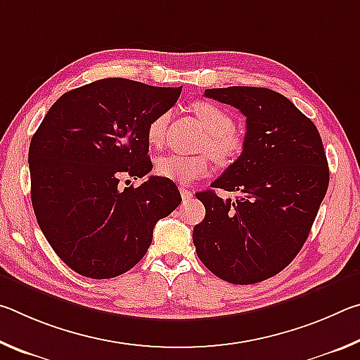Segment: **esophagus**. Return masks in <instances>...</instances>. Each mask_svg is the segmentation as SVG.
<instances>
[{"label": "esophagus", "instance_id": "34e87169", "mask_svg": "<svg viewBox=\"0 0 360 360\" xmlns=\"http://www.w3.org/2000/svg\"><path fill=\"white\" fill-rule=\"evenodd\" d=\"M179 192H181L182 200H191L193 197V192L188 191L187 187H179Z\"/></svg>", "mask_w": 360, "mask_h": 360}]
</instances>
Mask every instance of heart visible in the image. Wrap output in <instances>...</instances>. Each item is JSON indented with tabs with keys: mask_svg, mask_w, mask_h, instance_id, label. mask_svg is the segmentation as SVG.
I'll return each mask as SVG.
<instances>
[{
	"mask_svg": "<svg viewBox=\"0 0 360 360\" xmlns=\"http://www.w3.org/2000/svg\"><path fill=\"white\" fill-rule=\"evenodd\" d=\"M192 112L198 119L200 125L208 133V141L203 148L222 165H230L238 160L245 150V139L236 133L235 120L224 108L210 101H197L192 105ZM168 124V114H158L152 119L146 130L148 143L154 148L162 146L165 139ZM210 168V160L206 155H184L167 154L158 158L155 163L157 173L176 182H191L202 178Z\"/></svg>",
	"mask_w": 360,
	"mask_h": 360,
	"instance_id": "b5f03b06",
	"label": "heart"
}]
</instances>
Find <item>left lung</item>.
Wrapping results in <instances>:
<instances>
[{
    "instance_id": "obj_1",
    "label": "left lung",
    "mask_w": 360,
    "mask_h": 360,
    "mask_svg": "<svg viewBox=\"0 0 360 360\" xmlns=\"http://www.w3.org/2000/svg\"><path fill=\"white\" fill-rule=\"evenodd\" d=\"M246 117L245 150L197 193L206 214L193 227L198 259L217 278L254 284L284 270L307 241L328 187V163L316 125L294 103L264 87L206 89Z\"/></svg>"
}]
</instances>
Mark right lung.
<instances>
[{"instance_id":"right-lung-1","label":"right lung","mask_w":360,"mask_h":360,"mask_svg":"<svg viewBox=\"0 0 360 360\" xmlns=\"http://www.w3.org/2000/svg\"><path fill=\"white\" fill-rule=\"evenodd\" d=\"M181 90L100 79L60 96L33 135L28 162L36 221L79 275L109 279L129 271L148 252L158 219L179 206L172 179L149 176L122 188L119 178L150 172L146 130Z\"/></svg>"}]
</instances>
